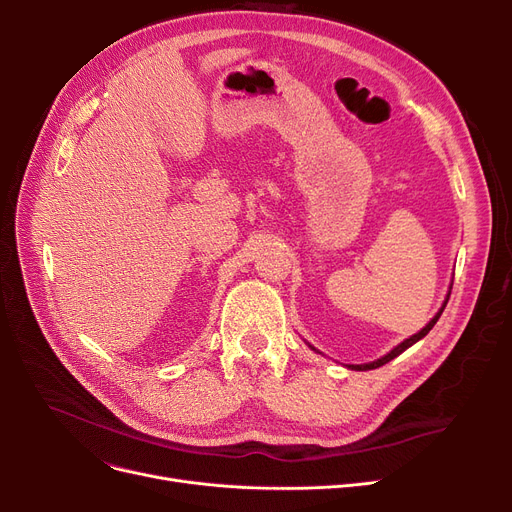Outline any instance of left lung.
Returning <instances> with one entry per match:
<instances>
[{
    "label": "left lung",
    "mask_w": 512,
    "mask_h": 512,
    "mask_svg": "<svg viewBox=\"0 0 512 512\" xmlns=\"http://www.w3.org/2000/svg\"><path fill=\"white\" fill-rule=\"evenodd\" d=\"M446 303H448V299L444 301V305H442V309L436 313V317L432 319V321H429V324L421 330V332H417L415 336H411V338H407L405 342H400L396 348H392V351L386 355V357H382V359H378V361H373V363H365V365H351V369H357V371H365V369H375V367H382V365H386L388 361H392L394 357H398L402 351H407V348L409 346H413L417 340H421L429 330H432L434 326H436V321L440 319V315H442V311H444V307H446Z\"/></svg>",
    "instance_id": "1"
}]
</instances>
